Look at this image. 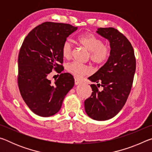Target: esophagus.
<instances>
[{"mask_svg":"<svg viewBox=\"0 0 152 152\" xmlns=\"http://www.w3.org/2000/svg\"><path fill=\"white\" fill-rule=\"evenodd\" d=\"M80 83H81V82L78 79H75V80H74V84H75L76 85H78V84H80Z\"/></svg>","mask_w":152,"mask_h":152,"instance_id":"obj_1","label":"esophagus"}]
</instances>
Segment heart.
<instances>
[{
	"label": "heart",
	"mask_w": 152,
	"mask_h": 152,
	"mask_svg": "<svg viewBox=\"0 0 152 152\" xmlns=\"http://www.w3.org/2000/svg\"><path fill=\"white\" fill-rule=\"evenodd\" d=\"M78 41L82 45L90 51V58L92 62L101 65L108 60L110 56L109 48L104 44L99 38L89 33L80 36ZM72 44L70 41H65L61 47V53L64 58L70 59L72 55ZM66 70L78 78H80L92 72L91 68L89 66L82 65L76 61L68 64Z\"/></svg>",
	"instance_id": "heart-1"
}]
</instances>
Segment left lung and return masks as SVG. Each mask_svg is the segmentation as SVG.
Listing matches in <instances>:
<instances>
[{"label": "left lung", "mask_w": 152, "mask_h": 152, "mask_svg": "<svg viewBox=\"0 0 152 152\" xmlns=\"http://www.w3.org/2000/svg\"><path fill=\"white\" fill-rule=\"evenodd\" d=\"M99 35L110 42V56L106 63L88 79L101 83L102 91L91 84V96L84 101L86 114L96 121L114 117L124 106L132 90L136 60L132 44L113 27L98 29ZM100 84H98L99 87Z\"/></svg>", "instance_id": "8db88e82"}]
</instances>
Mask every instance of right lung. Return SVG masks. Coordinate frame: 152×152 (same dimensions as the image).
Here are the masks:
<instances>
[{
    "mask_svg": "<svg viewBox=\"0 0 152 152\" xmlns=\"http://www.w3.org/2000/svg\"><path fill=\"white\" fill-rule=\"evenodd\" d=\"M77 29L67 23L45 22L29 33L18 58V86L23 99L35 114L50 117L60 110L67 93L74 84L64 67L61 47ZM53 70L60 76L51 83L47 78Z\"/></svg>",
    "mask_w": 152,
    "mask_h": 152,
    "instance_id": "obj_1",
    "label": "right lung"
}]
</instances>
